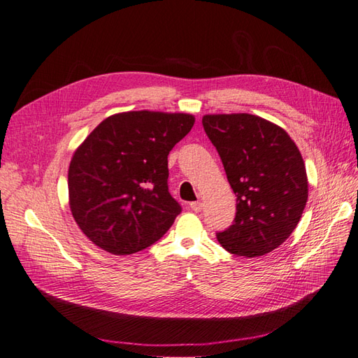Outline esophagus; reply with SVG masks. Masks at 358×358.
I'll use <instances>...</instances> for the list:
<instances>
[{
  "label": "esophagus",
  "instance_id": "34e87169",
  "mask_svg": "<svg viewBox=\"0 0 358 358\" xmlns=\"http://www.w3.org/2000/svg\"><path fill=\"white\" fill-rule=\"evenodd\" d=\"M190 209H192L194 212H201V209H203V204L199 203V201H195V203H190Z\"/></svg>",
  "mask_w": 358,
  "mask_h": 358
}]
</instances>
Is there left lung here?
<instances>
[{"instance_id":"1","label":"left lung","mask_w":358,"mask_h":358,"mask_svg":"<svg viewBox=\"0 0 358 358\" xmlns=\"http://www.w3.org/2000/svg\"><path fill=\"white\" fill-rule=\"evenodd\" d=\"M203 127L236 195L235 221L218 231V243L236 256L273 252L293 234L308 199L301 151L280 127L253 114H207Z\"/></svg>"}]
</instances>
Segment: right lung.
I'll return each mask as SVG.
<instances>
[{"label":"right lung","mask_w":358,"mask_h":358,"mask_svg":"<svg viewBox=\"0 0 358 358\" xmlns=\"http://www.w3.org/2000/svg\"><path fill=\"white\" fill-rule=\"evenodd\" d=\"M194 123L185 113L128 111L91 131L69 168L70 209L91 243L132 255L169 230L181 206L168 189V155Z\"/></svg>","instance_id":"add662e5"}]
</instances>
